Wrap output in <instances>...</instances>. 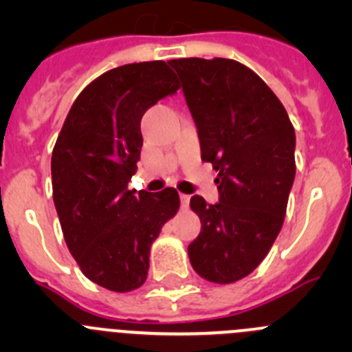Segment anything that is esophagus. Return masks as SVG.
<instances>
[{"mask_svg":"<svg viewBox=\"0 0 352 352\" xmlns=\"http://www.w3.org/2000/svg\"><path fill=\"white\" fill-rule=\"evenodd\" d=\"M189 201H190V196H187V194H180V204H182V208H187V206H189Z\"/></svg>","mask_w":352,"mask_h":352,"instance_id":"obj_1","label":"esophagus"}]
</instances>
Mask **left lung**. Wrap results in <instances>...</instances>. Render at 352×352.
<instances>
[{
  "label": "left lung",
  "mask_w": 352,
  "mask_h": 352,
  "mask_svg": "<svg viewBox=\"0 0 352 352\" xmlns=\"http://www.w3.org/2000/svg\"><path fill=\"white\" fill-rule=\"evenodd\" d=\"M197 127L202 162L218 173L219 201L190 197L201 233L189 245L201 278L228 285L271 250L294 182V127L261 76L233 59H172Z\"/></svg>",
  "instance_id": "left-lung-1"
}]
</instances>
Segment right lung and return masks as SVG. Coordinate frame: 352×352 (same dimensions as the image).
<instances>
[{"instance_id": "1", "label": "right lung", "mask_w": 352, "mask_h": 352, "mask_svg": "<svg viewBox=\"0 0 352 352\" xmlns=\"http://www.w3.org/2000/svg\"><path fill=\"white\" fill-rule=\"evenodd\" d=\"M179 88L163 61L113 67L78 95L56 141L52 197L66 245L81 272L110 291L146 281L151 243L179 211L172 187L127 189L143 146L141 117Z\"/></svg>"}]
</instances>
